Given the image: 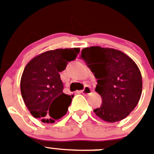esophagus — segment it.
<instances>
[{"label":"esophagus","instance_id":"34e87169","mask_svg":"<svg viewBox=\"0 0 154 154\" xmlns=\"http://www.w3.org/2000/svg\"><path fill=\"white\" fill-rule=\"evenodd\" d=\"M91 92H92V89H91L90 87L88 86V85L85 86V88H84L83 90L81 91V93L84 94V95H89Z\"/></svg>","mask_w":154,"mask_h":154}]
</instances>
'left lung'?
<instances>
[{
  "instance_id": "1",
  "label": "left lung",
  "mask_w": 154,
  "mask_h": 154,
  "mask_svg": "<svg viewBox=\"0 0 154 154\" xmlns=\"http://www.w3.org/2000/svg\"><path fill=\"white\" fill-rule=\"evenodd\" d=\"M81 58L97 79L96 92L103 100L94 112L108 123L125 119L142 93V76L135 62L121 51L99 46L83 48Z\"/></svg>"
}]
</instances>
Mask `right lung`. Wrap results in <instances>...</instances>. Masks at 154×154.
<instances>
[{
    "mask_svg": "<svg viewBox=\"0 0 154 154\" xmlns=\"http://www.w3.org/2000/svg\"><path fill=\"white\" fill-rule=\"evenodd\" d=\"M79 48L43 52L27 64L21 79V92L31 114L42 122L53 123L66 114L74 96L63 92L59 72L75 60Z\"/></svg>",
    "mask_w": 154,
    "mask_h": 154,
    "instance_id": "obj_1",
    "label": "right lung"
}]
</instances>
